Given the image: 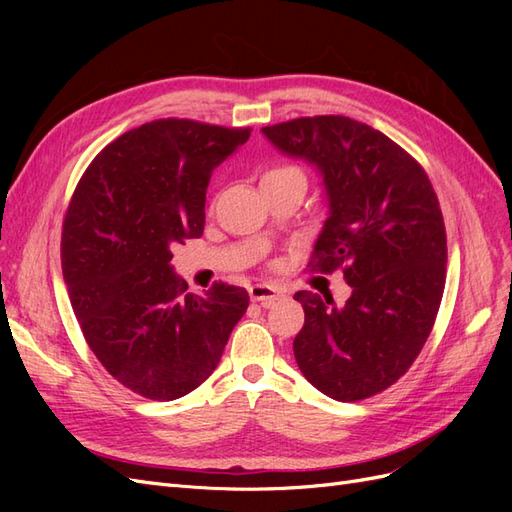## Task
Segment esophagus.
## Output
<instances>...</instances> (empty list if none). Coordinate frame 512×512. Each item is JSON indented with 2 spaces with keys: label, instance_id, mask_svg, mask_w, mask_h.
Here are the masks:
<instances>
[{
  "label": "esophagus",
  "instance_id": "esophagus-1",
  "mask_svg": "<svg viewBox=\"0 0 512 512\" xmlns=\"http://www.w3.org/2000/svg\"><path fill=\"white\" fill-rule=\"evenodd\" d=\"M284 294L280 288H275L271 284H254L250 288V299L254 303H260L262 307H271L277 299H282Z\"/></svg>",
  "mask_w": 512,
  "mask_h": 512
}]
</instances>
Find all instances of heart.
<instances>
[{
  "label": "heart",
  "instance_id": "1",
  "mask_svg": "<svg viewBox=\"0 0 512 512\" xmlns=\"http://www.w3.org/2000/svg\"><path fill=\"white\" fill-rule=\"evenodd\" d=\"M284 177H303V173L292 164H275V166L265 168V173H262V177H260V183L269 181V179H284Z\"/></svg>",
  "mask_w": 512,
  "mask_h": 512
}]
</instances>
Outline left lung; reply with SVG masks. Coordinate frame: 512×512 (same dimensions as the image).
<instances>
[{"label":"left lung","instance_id":"left-lung-1","mask_svg":"<svg viewBox=\"0 0 512 512\" xmlns=\"http://www.w3.org/2000/svg\"><path fill=\"white\" fill-rule=\"evenodd\" d=\"M288 156L318 166L331 215L309 269L344 271V307L299 290L305 324L294 359L316 389L361 401L389 389L421 354L446 282V228L438 196L406 149L344 115L299 117L262 128Z\"/></svg>","mask_w":512,"mask_h":512}]
</instances>
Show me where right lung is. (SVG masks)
<instances>
[{"label": "right lung", "mask_w": 512, "mask_h": 512, "mask_svg": "<svg viewBox=\"0 0 512 512\" xmlns=\"http://www.w3.org/2000/svg\"><path fill=\"white\" fill-rule=\"evenodd\" d=\"M250 128L156 119L106 145L83 173L61 226V269L74 316L102 367L132 393L173 401L218 367L250 305L241 286L188 292L173 245L205 228L213 168Z\"/></svg>", "instance_id": "add662e5"}]
</instances>
